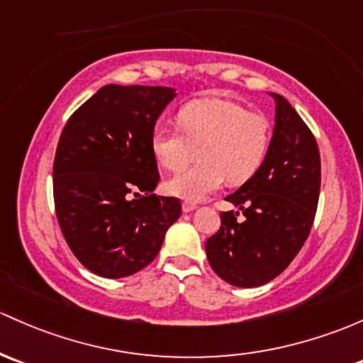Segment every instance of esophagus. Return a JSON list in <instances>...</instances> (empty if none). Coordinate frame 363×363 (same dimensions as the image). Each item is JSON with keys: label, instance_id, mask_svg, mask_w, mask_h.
I'll return each instance as SVG.
<instances>
[{"label": "esophagus", "instance_id": "1", "mask_svg": "<svg viewBox=\"0 0 363 363\" xmlns=\"http://www.w3.org/2000/svg\"><path fill=\"white\" fill-rule=\"evenodd\" d=\"M194 208H196V205L191 203V201H184V203H182V211L184 212H193Z\"/></svg>", "mask_w": 363, "mask_h": 363}]
</instances>
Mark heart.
<instances>
[{
  "label": "heart",
  "instance_id": "obj_1",
  "mask_svg": "<svg viewBox=\"0 0 363 363\" xmlns=\"http://www.w3.org/2000/svg\"><path fill=\"white\" fill-rule=\"evenodd\" d=\"M179 130L156 127L151 150L160 165L179 172L200 155V163L181 172L167 189L186 201H200L224 181H249L268 156L272 125L264 114L252 113L240 102L203 97L188 102L177 113Z\"/></svg>",
  "mask_w": 363,
  "mask_h": 363
}]
</instances>
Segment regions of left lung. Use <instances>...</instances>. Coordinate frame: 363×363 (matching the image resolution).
I'll return each mask as SVG.
<instances>
[{
    "instance_id": "8db88e82",
    "label": "left lung",
    "mask_w": 363,
    "mask_h": 363,
    "mask_svg": "<svg viewBox=\"0 0 363 363\" xmlns=\"http://www.w3.org/2000/svg\"><path fill=\"white\" fill-rule=\"evenodd\" d=\"M277 102L268 156L226 196L242 211L220 213V230L205 243L211 268L235 287H259L284 272L310 235L320 196V152L303 118L285 97Z\"/></svg>"
}]
</instances>
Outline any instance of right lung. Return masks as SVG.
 <instances>
[{
	"instance_id": "1",
	"label": "right lung",
	"mask_w": 363,
	"mask_h": 363,
	"mask_svg": "<svg viewBox=\"0 0 363 363\" xmlns=\"http://www.w3.org/2000/svg\"><path fill=\"white\" fill-rule=\"evenodd\" d=\"M175 97L169 86L106 85L76 109L57 144L53 201L59 226L79 262L104 278L146 268L181 201L156 196L151 133Z\"/></svg>"
}]
</instances>
